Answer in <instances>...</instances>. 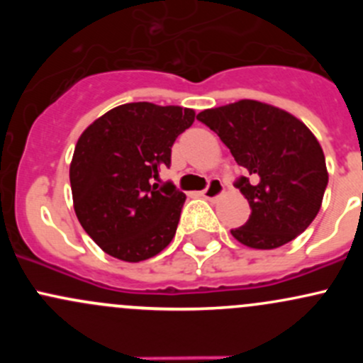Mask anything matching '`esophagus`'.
<instances>
[{
	"instance_id": "34e87169",
	"label": "esophagus",
	"mask_w": 363,
	"mask_h": 363,
	"mask_svg": "<svg viewBox=\"0 0 363 363\" xmlns=\"http://www.w3.org/2000/svg\"><path fill=\"white\" fill-rule=\"evenodd\" d=\"M223 191H225V189H223V182L219 181V179H211L207 188L202 191V195L207 200H216L219 195H223Z\"/></svg>"
}]
</instances>
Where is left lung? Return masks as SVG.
Instances as JSON below:
<instances>
[{
	"instance_id": "obj_1",
	"label": "left lung",
	"mask_w": 363,
	"mask_h": 363,
	"mask_svg": "<svg viewBox=\"0 0 363 363\" xmlns=\"http://www.w3.org/2000/svg\"><path fill=\"white\" fill-rule=\"evenodd\" d=\"M230 149L250 177L235 181L251 216L232 235L244 246L274 250L294 240L320 212L328 184L320 142L291 113L255 100L196 116Z\"/></svg>"
}]
</instances>
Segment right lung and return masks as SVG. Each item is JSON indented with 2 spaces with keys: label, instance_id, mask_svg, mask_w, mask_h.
I'll return each instance as SVG.
<instances>
[{
  "label": "right lung",
  "instance_id": "obj_1",
  "mask_svg": "<svg viewBox=\"0 0 363 363\" xmlns=\"http://www.w3.org/2000/svg\"><path fill=\"white\" fill-rule=\"evenodd\" d=\"M193 121L191 108L137 101L104 113L80 135L69 164L73 208L107 255L137 263L172 242L186 195L155 179Z\"/></svg>",
  "mask_w": 363,
  "mask_h": 363
}]
</instances>
